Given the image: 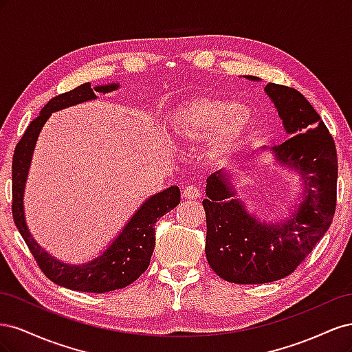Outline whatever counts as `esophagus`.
Instances as JSON below:
<instances>
[{"label":"esophagus","instance_id":"obj_1","mask_svg":"<svg viewBox=\"0 0 352 352\" xmlns=\"http://www.w3.org/2000/svg\"><path fill=\"white\" fill-rule=\"evenodd\" d=\"M182 197L185 199H198L201 197V190L195 185H189L182 190Z\"/></svg>","mask_w":352,"mask_h":352}]
</instances>
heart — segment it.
<instances>
[{"mask_svg": "<svg viewBox=\"0 0 352 352\" xmlns=\"http://www.w3.org/2000/svg\"><path fill=\"white\" fill-rule=\"evenodd\" d=\"M248 111L235 101L201 97L180 105L168 117V132L180 142H195L212 136L211 153L223 154L250 127Z\"/></svg>", "mask_w": 352, "mask_h": 352, "instance_id": "b5f03b06", "label": "heart"}]
</instances>
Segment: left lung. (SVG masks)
I'll return each mask as SVG.
<instances>
[{"label": "left lung", "instance_id": "obj_1", "mask_svg": "<svg viewBox=\"0 0 352 352\" xmlns=\"http://www.w3.org/2000/svg\"><path fill=\"white\" fill-rule=\"evenodd\" d=\"M264 91L292 135L272 151L279 163L301 173L305 195L289 220L265 225L251 217L238 198L230 199L235 192L226 176L217 172L207 177L202 201L207 261L221 279L241 285L289 276L324 236L336 210L338 154L322 117L300 91L278 83H267Z\"/></svg>", "mask_w": 352, "mask_h": 352}]
</instances>
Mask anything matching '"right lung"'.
<instances>
[{
  "label": "right lung",
  "mask_w": 352,
  "mask_h": 352,
  "mask_svg": "<svg viewBox=\"0 0 352 352\" xmlns=\"http://www.w3.org/2000/svg\"><path fill=\"white\" fill-rule=\"evenodd\" d=\"M119 88V85H105V87L91 88V83H83L69 92L60 94L50 100L41 110L36 119L30 122L22 140L16 145L12 166L13 176V219L20 235L23 236L28 248L36 260L39 269L50 280L69 287L73 291L102 294L131 285L148 269L151 255L155 247V228L160 217L173 210L180 202V190L177 186H170L163 192L146 199L127 223L119 236L105 250L98 258L83 265H69L60 263L54 257L39 248V245L30 236L25 223L23 192L29 172L32 153L38 140L42 126L52 111L70 107L88 100L97 98V92H110Z\"/></svg>",
  "instance_id": "right-lung-1"
}]
</instances>
